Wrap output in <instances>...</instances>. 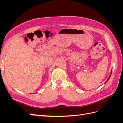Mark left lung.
I'll return each instance as SVG.
<instances>
[{
  "label": "left lung",
  "instance_id": "obj_1",
  "mask_svg": "<svg viewBox=\"0 0 123 123\" xmlns=\"http://www.w3.org/2000/svg\"><path fill=\"white\" fill-rule=\"evenodd\" d=\"M112 70H111V73H110V76H109V78H108V80H107V81H106V82H105V83H107V81H108V80H109V79H110V76H111V73H112Z\"/></svg>",
  "mask_w": 123,
  "mask_h": 123
}]
</instances>
